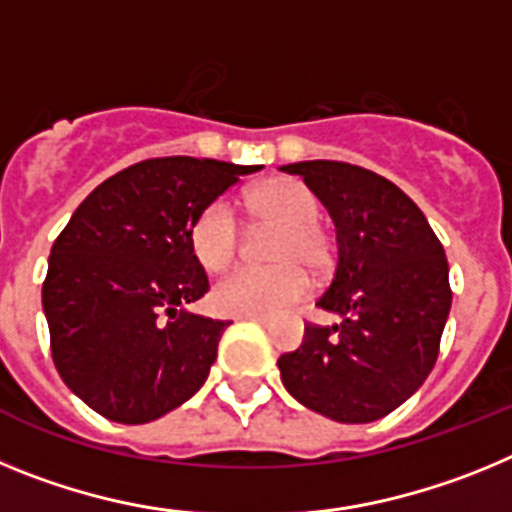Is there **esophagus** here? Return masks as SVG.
<instances>
[{"mask_svg": "<svg viewBox=\"0 0 512 512\" xmlns=\"http://www.w3.org/2000/svg\"><path fill=\"white\" fill-rule=\"evenodd\" d=\"M238 320H253V323H259V325H269V320L266 318H253V315H248V318H238Z\"/></svg>", "mask_w": 512, "mask_h": 512, "instance_id": "obj_1", "label": "esophagus"}]
</instances>
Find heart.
Here are the masks:
<instances>
[{"instance_id":"1","label":"heart","mask_w":512,"mask_h":512,"mask_svg":"<svg viewBox=\"0 0 512 512\" xmlns=\"http://www.w3.org/2000/svg\"><path fill=\"white\" fill-rule=\"evenodd\" d=\"M256 223L277 228L269 246L271 266H241L212 289V305L233 318H269L310 292L307 271L330 269V241L320 228L318 197L289 176L266 179L248 194ZM192 251L205 269L223 271L241 248V225L228 200H215L197 215L189 233Z\"/></svg>"}]
</instances>
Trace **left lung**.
<instances>
[{"label":"left lung","instance_id":"8db88e82","mask_svg":"<svg viewBox=\"0 0 512 512\" xmlns=\"http://www.w3.org/2000/svg\"><path fill=\"white\" fill-rule=\"evenodd\" d=\"M305 179L336 223V277L318 307L336 325H305L279 356L287 392L338 423H372L408 400L438 359L451 310L449 261L420 207L390 179L343 161L282 166Z\"/></svg>","mask_w":512,"mask_h":512}]
</instances>
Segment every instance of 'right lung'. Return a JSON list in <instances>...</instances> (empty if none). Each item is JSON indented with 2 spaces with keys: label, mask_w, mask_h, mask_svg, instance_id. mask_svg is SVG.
I'll return each mask as SVG.
<instances>
[{
  "label": "right lung",
  "mask_w": 512,
  "mask_h": 512,
  "mask_svg": "<svg viewBox=\"0 0 512 512\" xmlns=\"http://www.w3.org/2000/svg\"><path fill=\"white\" fill-rule=\"evenodd\" d=\"M261 166L148 158L76 207L51 248L43 312L58 374L107 420L151 423L205 384L228 320L187 310L207 289L192 225Z\"/></svg>",
  "instance_id": "add662e5"
}]
</instances>
